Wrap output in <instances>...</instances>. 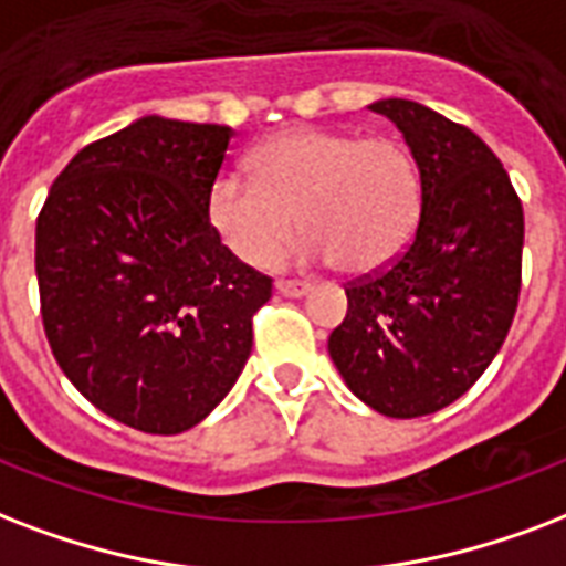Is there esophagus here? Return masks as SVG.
Returning a JSON list of instances; mask_svg holds the SVG:
<instances>
[{
  "label": "esophagus",
  "mask_w": 566,
  "mask_h": 566,
  "mask_svg": "<svg viewBox=\"0 0 566 566\" xmlns=\"http://www.w3.org/2000/svg\"><path fill=\"white\" fill-rule=\"evenodd\" d=\"M310 289L313 286L304 283V280H277V292L286 297H304Z\"/></svg>",
  "instance_id": "1"
}]
</instances>
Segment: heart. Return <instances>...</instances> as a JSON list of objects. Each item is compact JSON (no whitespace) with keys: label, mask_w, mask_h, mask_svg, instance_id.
<instances>
[{"label":"heart","mask_w":566,"mask_h":566,"mask_svg":"<svg viewBox=\"0 0 566 566\" xmlns=\"http://www.w3.org/2000/svg\"><path fill=\"white\" fill-rule=\"evenodd\" d=\"M422 212L413 153L389 135L297 126L251 153V179L223 174L209 191V221L248 265L269 269L301 227V256L375 274L405 253Z\"/></svg>","instance_id":"heart-1"}]
</instances>
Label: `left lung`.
<instances>
[{"mask_svg": "<svg viewBox=\"0 0 566 566\" xmlns=\"http://www.w3.org/2000/svg\"><path fill=\"white\" fill-rule=\"evenodd\" d=\"M371 112L401 129L422 177L405 253L345 286L327 352L354 396L392 419L437 413L505 343L523 280V203L479 135L413 99Z\"/></svg>", "mask_w": 566, "mask_h": 566, "instance_id": "8db88e82", "label": "left lung"}]
</instances>
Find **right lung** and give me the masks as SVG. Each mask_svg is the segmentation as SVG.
Here are the masks:
<instances>
[{
    "instance_id": "right-lung-1",
    "label": "right lung",
    "mask_w": 566,
    "mask_h": 566,
    "mask_svg": "<svg viewBox=\"0 0 566 566\" xmlns=\"http://www.w3.org/2000/svg\"><path fill=\"white\" fill-rule=\"evenodd\" d=\"M230 126L142 117L87 144L38 214L43 331L82 396L144 433L212 413L251 357L271 277L209 221Z\"/></svg>"
}]
</instances>
